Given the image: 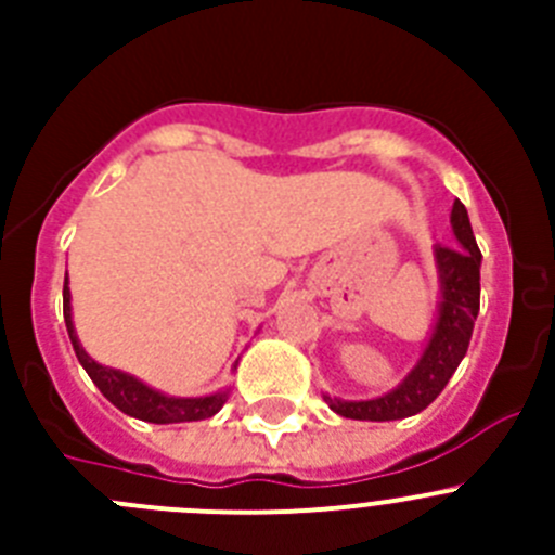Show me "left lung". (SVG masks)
<instances>
[{
  "instance_id": "left-lung-1",
  "label": "left lung",
  "mask_w": 555,
  "mask_h": 555,
  "mask_svg": "<svg viewBox=\"0 0 555 555\" xmlns=\"http://www.w3.org/2000/svg\"><path fill=\"white\" fill-rule=\"evenodd\" d=\"M455 247L434 244L436 283H439V302L436 320L423 352L411 366L409 375L380 397L370 400H345V397L322 395L331 411L347 420H366V423H389L405 420L428 409L442 395L461 358L467 356L475 320L480 308V249L475 244L473 224L467 208L455 199L450 210Z\"/></svg>"
}]
</instances>
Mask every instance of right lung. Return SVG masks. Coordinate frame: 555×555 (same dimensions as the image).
I'll use <instances>...</instances> for the list:
<instances>
[{
	"mask_svg": "<svg viewBox=\"0 0 555 555\" xmlns=\"http://www.w3.org/2000/svg\"><path fill=\"white\" fill-rule=\"evenodd\" d=\"M63 320H66L68 338H72V347L77 352V361L82 364V370L88 372V377L94 380L96 389L111 400L119 411H125L127 416H135V420H144V423L155 425H171V423H197V420H208V416L219 414L222 405L228 403L230 389L210 391L203 397H175L166 395V391L155 389V386L144 384L141 377L130 375V372L113 370V366L100 364L94 358L88 356L86 347L80 345V336L75 331V320H72V292H68V272L66 283H63ZM238 366V361L233 364V370Z\"/></svg>",
	"mask_w": 555,
	"mask_h": 555,
	"instance_id": "1",
	"label": "right lung"
}]
</instances>
